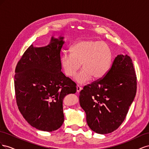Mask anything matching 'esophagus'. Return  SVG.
<instances>
[{
	"mask_svg": "<svg viewBox=\"0 0 149 149\" xmlns=\"http://www.w3.org/2000/svg\"><path fill=\"white\" fill-rule=\"evenodd\" d=\"M81 89H82V88L80 87L79 85L76 86V91H77V93H79L81 91Z\"/></svg>",
	"mask_w": 149,
	"mask_h": 149,
	"instance_id": "obj_1",
	"label": "esophagus"
}]
</instances>
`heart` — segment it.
<instances>
[{
  "mask_svg": "<svg viewBox=\"0 0 149 149\" xmlns=\"http://www.w3.org/2000/svg\"><path fill=\"white\" fill-rule=\"evenodd\" d=\"M113 53L111 47L103 42L81 40L70 48V54L61 57L60 64L68 77H73L82 66V70L74 79L80 84H85L93 78H102L108 73L112 65Z\"/></svg>",
  "mask_w": 149,
  "mask_h": 149,
  "instance_id": "1",
  "label": "heart"
}]
</instances>
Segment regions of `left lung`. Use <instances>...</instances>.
Instances as JSON below:
<instances>
[{"mask_svg":"<svg viewBox=\"0 0 149 149\" xmlns=\"http://www.w3.org/2000/svg\"><path fill=\"white\" fill-rule=\"evenodd\" d=\"M137 91V77L131 58L118 55L108 73L101 79L85 86L79 103L88 125L97 134L118 129L124 120Z\"/></svg>","mask_w":149,"mask_h":149,"instance_id":"left-lung-1","label":"left lung"}]
</instances>
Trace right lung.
<instances>
[{
  "instance_id": "right-lung-1",
  "label": "right lung",
  "mask_w": 149,
  "mask_h": 149,
  "mask_svg": "<svg viewBox=\"0 0 149 149\" xmlns=\"http://www.w3.org/2000/svg\"><path fill=\"white\" fill-rule=\"evenodd\" d=\"M64 37L27 48L16 66L14 84L18 107L32 127L52 132L64 122L63 101L76 91V84L61 72L60 52Z\"/></svg>"
}]
</instances>
